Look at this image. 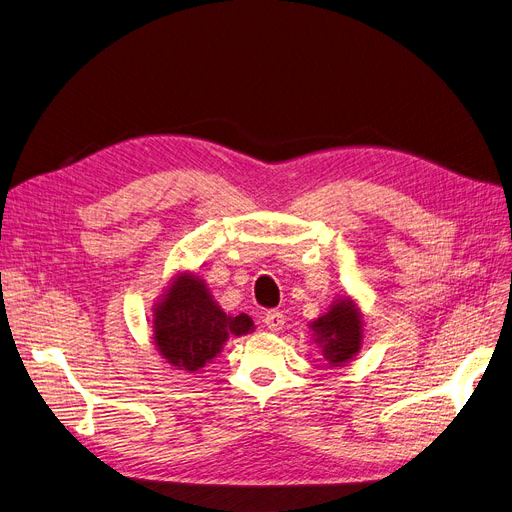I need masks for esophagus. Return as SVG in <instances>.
<instances>
[{
    "label": "esophagus",
    "mask_w": 512,
    "mask_h": 512,
    "mask_svg": "<svg viewBox=\"0 0 512 512\" xmlns=\"http://www.w3.org/2000/svg\"><path fill=\"white\" fill-rule=\"evenodd\" d=\"M263 324L270 332H280L284 328V315L282 311H267L263 317Z\"/></svg>",
    "instance_id": "obj_1"
}]
</instances>
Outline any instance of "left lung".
<instances>
[{"label": "left lung", "instance_id": "1", "mask_svg": "<svg viewBox=\"0 0 512 512\" xmlns=\"http://www.w3.org/2000/svg\"><path fill=\"white\" fill-rule=\"evenodd\" d=\"M311 338L330 367H344L363 346V311L353 297H336L326 313L309 321Z\"/></svg>", "mask_w": 512, "mask_h": 512}]
</instances>
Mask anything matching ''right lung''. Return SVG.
I'll list each match as a JSON object with an SVG mask.
<instances>
[{
    "label": "right lung",
    "mask_w": 512,
    "mask_h": 512,
    "mask_svg": "<svg viewBox=\"0 0 512 512\" xmlns=\"http://www.w3.org/2000/svg\"><path fill=\"white\" fill-rule=\"evenodd\" d=\"M151 313V338L157 353L168 365L186 373L209 365L230 336L255 332L249 315L224 313L205 280L191 270H182L170 280Z\"/></svg>",
    "instance_id": "obj_1"
}]
</instances>
